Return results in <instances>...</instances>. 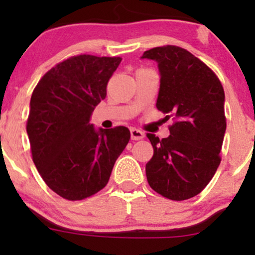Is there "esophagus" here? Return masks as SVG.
<instances>
[{
	"label": "esophagus",
	"mask_w": 255,
	"mask_h": 255,
	"mask_svg": "<svg viewBox=\"0 0 255 255\" xmlns=\"http://www.w3.org/2000/svg\"><path fill=\"white\" fill-rule=\"evenodd\" d=\"M145 136L144 131L136 129V128H131L130 129V137L131 140H140Z\"/></svg>",
	"instance_id": "obj_1"
}]
</instances>
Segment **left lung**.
<instances>
[{
	"instance_id": "8db88e82",
	"label": "left lung",
	"mask_w": 255,
	"mask_h": 255,
	"mask_svg": "<svg viewBox=\"0 0 255 255\" xmlns=\"http://www.w3.org/2000/svg\"><path fill=\"white\" fill-rule=\"evenodd\" d=\"M141 58L157 62V109L175 120L168 137L146 134L153 147L147 182L163 197L186 200L203 191L221 163L227 129L223 86L206 64L178 46H158Z\"/></svg>"
}]
</instances>
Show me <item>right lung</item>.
I'll list each match as a JSON object with an SVG mask.
<instances>
[{"mask_svg": "<svg viewBox=\"0 0 255 255\" xmlns=\"http://www.w3.org/2000/svg\"><path fill=\"white\" fill-rule=\"evenodd\" d=\"M121 60L71 57L46 73L32 93L26 127L32 158L44 182L64 199L83 200L103 189L129 141L128 128L90 124Z\"/></svg>", "mask_w": 255, "mask_h": 255, "instance_id": "1", "label": "right lung"}]
</instances>
